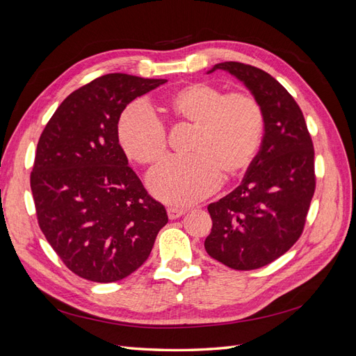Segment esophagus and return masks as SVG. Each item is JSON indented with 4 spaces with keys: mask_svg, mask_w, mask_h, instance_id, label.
Segmentation results:
<instances>
[{
    "mask_svg": "<svg viewBox=\"0 0 356 356\" xmlns=\"http://www.w3.org/2000/svg\"><path fill=\"white\" fill-rule=\"evenodd\" d=\"M187 212V209L184 208H178V207H169L168 208V217L169 220H177L179 217H182Z\"/></svg>",
    "mask_w": 356,
    "mask_h": 356,
    "instance_id": "obj_1",
    "label": "esophagus"
}]
</instances>
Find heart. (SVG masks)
I'll use <instances>...</instances> for the list:
<instances>
[{
  "label": "heart",
  "mask_w": 356,
  "mask_h": 356,
  "mask_svg": "<svg viewBox=\"0 0 356 356\" xmlns=\"http://www.w3.org/2000/svg\"><path fill=\"white\" fill-rule=\"evenodd\" d=\"M165 110L179 124L195 129L187 159H169L149 175L153 195L172 204H190L211 196L225 179L248 170L260 152L266 117L254 95L225 93L196 81L172 93ZM118 143L129 159L154 166L168 153L166 129L143 105H131L117 126Z\"/></svg>",
  "instance_id": "b5f03b06"
}]
</instances>
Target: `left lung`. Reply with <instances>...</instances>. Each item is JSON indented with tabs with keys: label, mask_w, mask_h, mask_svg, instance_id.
I'll return each instance as SVG.
<instances>
[{
	"label": "left lung",
	"mask_w": 356,
	"mask_h": 356,
	"mask_svg": "<svg viewBox=\"0 0 356 356\" xmlns=\"http://www.w3.org/2000/svg\"><path fill=\"white\" fill-rule=\"evenodd\" d=\"M260 101L266 129L239 187L208 207L204 250L234 270H254L284 255L303 233L316 187L315 149L305 115L284 86L242 62H221Z\"/></svg>",
	"instance_id": "obj_1"
}]
</instances>
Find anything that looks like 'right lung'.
I'll return each instance as SVG.
<instances>
[{
    "mask_svg": "<svg viewBox=\"0 0 356 356\" xmlns=\"http://www.w3.org/2000/svg\"><path fill=\"white\" fill-rule=\"evenodd\" d=\"M166 81L102 75L65 98L38 139L31 172L38 225L63 264L88 281L134 273L168 222L117 135L127 104Z\"/></svg>",
    "mask_w": 356,
    "mask_h": 356,
    "instance_id": "1",
    "label": "right lung"
}]
</instances>
